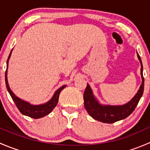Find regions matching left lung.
<instances>
[{
  "mask_svg": "<svg viewBox=\"0 0 150 150\" xmlns=\"http://www.w3.org/2000/svg\"><path fill=\"white\" fill-rule=\"evenodd\" d=\"M137 57L141 63V75L142 82L137 94L128 103L123 105H102L97 101L93 96V91L90 86L87 84L85 89L83 99L84 106L88 113L93 119L105 123H113L118 120H123L130 115L135 110L136 107L139 102L141 97L143 95L144 87V79L143 77V66L142 59L137 53Z\"/></svg>",
  "mask_w": 150,
  "mask_h": 150,
  "instance_id": "obj_1",
  "label": "left lung"
}]
</instances>
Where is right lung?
<instances>
[{
    "label": "right lung",
    "mask_w": 150,
    "mask_h": 150,
    "mask_svg": "<svg viewBox=\"0 0 150 150\" xmlns=\"http://www.w3.org/2000/svg\"><path fill=\"white\" fill-rule=\"evenodd\" d=\"M12 50L11 51L9 56H8V60H7V68L6 70L5 74L6 85L7 90H8V93H10L12 99H13L15 104H16V106L17 107V108L19 109V110L20 111V112L22 113V114H23L24 115H27L28 116V117H32V118L34 119H38L44 117V116L49 114V113L54 110V107L57 106V103H58L59 96L60 92L62 91V90H63V89L66 87V85H64V86H62L61 88H59L58 90L56 91L53 97L51 98L48 102H47L45 104H39V105H33V104H30L28 102H25V101L22 100L21 99H19V98L17 97V96L12 92V91L11 90L9 86H8V79H7V69H8V60H9L10 59Z\"/></svg>",
    "instance_id": "right-lung-1"
}]
</instances>
